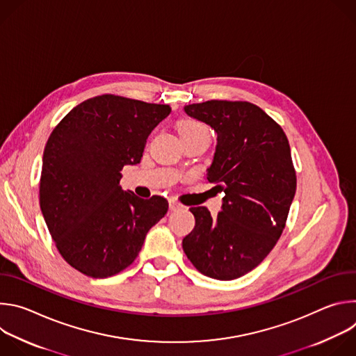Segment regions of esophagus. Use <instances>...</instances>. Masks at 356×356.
Wrapping results in <instances>:
<instances>
[{
    "label": "esophagus",
    "instance_id": "1",
    "mask_svg": "<svg viewBox=\"0 0 356 356\" xmlns=\"http://www.w3.org/2000/svg\"><path fill=\"white\" fill-rule=\"evenodd\" d=\"M169 209H170V211H177V210H180L181 209V204H179L177 201H175V200H170V202H169Z\"/></svg>",
    "mask_w": 356,
    "mask_h": 356
}]
</instances>
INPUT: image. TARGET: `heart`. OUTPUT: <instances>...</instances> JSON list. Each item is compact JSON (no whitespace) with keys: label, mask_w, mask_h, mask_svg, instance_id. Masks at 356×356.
<instances>
[{"label":"heart","mask_w":356,"mask_h":356,"mask_svg":"<svg viewBox=\"0 0 356 356\" xmlns=\"http://www.w3.org/2000/svg\"><path fill=\"white\" fill-rule=\"evenodd\" d=\"M179 128V134H190V132H197V131H204L207 129L204 125L197 122V121H193V120H183L179 122L177 125Z\"/></svg>","instance_id":"obj_1"}]
</instances>
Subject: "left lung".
<instances>
[{
	"instance_id": "obj_1",
	"label": "left lung",
	"mask_w": 356,
	"mask_h": 356,
	"mask_svg": "<svg viewBox=\"0 0 356 356\" xmlns=\"http://www.w3.org/2000/svg\"><path fill=\"white\" fill-rule=\"evenodd\" d=\"M217 134L207 180L224 191L221 213L191 207L193 231L183 250L194 268L217 280L255 269L280 238L296 194L287 136L258 106L211 99L184 106Z\"/></svg>"
}]
</instances>
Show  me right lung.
Listing matches in <instances>:
<instances>
[{"label":"right lung","instance_id":"add662e5","mask_svg":"<svg viewBox=\"0 0 356 356\" xmlns=\"http://www.w3.org/2000/svg\"><path fill=\"white\" fill-rule=\"evenodd\" d=\"M172 108L104 94L74 107L50 134L42 159L40 210L60 255L94 279L128 268L147 231L169 209L120 186L140 162L146 139Z\"/></svg>","mask_w":356,"mask_h":356}]
</instances>
